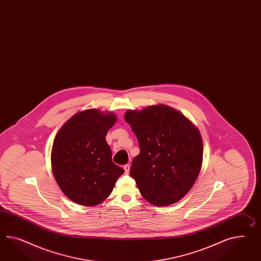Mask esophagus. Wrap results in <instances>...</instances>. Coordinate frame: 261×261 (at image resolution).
Segmentation results:
<instances>
[{"instance_id":"esophagus-1","label":"esophagus","mask_w":261,"mask_h":261,"mask_svg":"<svg viewBox=\"0 0 261 261\" xmlns=\"http://www.w3.org/2000/svg\"><path fill=\"white\" fill-rule=\"evenodd\" d=\"M123 169L125 171V174H128L129 171H130V164H125V165L123 166Z\"/></svg>"}]
</instances>
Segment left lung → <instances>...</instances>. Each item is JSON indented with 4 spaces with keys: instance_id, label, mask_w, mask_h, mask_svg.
I'll use <instances>...</instances> for the list:
<instances>
[{
    "instance_id": "1",
    "label": "left lung",
    "mask_w": 261,
    "mask_h": 261,
    "mask_svg": "<svg viewBox=\"0 0 261 261\" xmlns=\"http://www.w3.org/2000/svg\"><path fill=\"white\" fill-rule=\"evenodd\" d=\"M124 120L141 149L130 176L151 204L176 203L191 190L201 169L203 144L197 126L165 105L128 110Z\"/></svg>"
}]
</instances>
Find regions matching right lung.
Listing matches in <instances>:
<instances>
[{
	"mask_svg": "<svg viewBox=\"0 0 261 261\" xmlns=\"http://www.w3.org/2000/svg\"><path fill=\"white\" fill-rule=\"evenodd\" d=\"M116 122L113 112L87 109L72 116L57 133L51 168L61 190L75 203H101L124 173L112 162V152L106 140Z\"/></svg>",
	"mask_w": 261,
	"mask_h": 261,
	"instance_id": "right-lung-1",
	"label": "right lung"
}]
</instances>
